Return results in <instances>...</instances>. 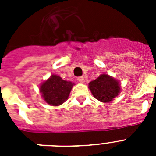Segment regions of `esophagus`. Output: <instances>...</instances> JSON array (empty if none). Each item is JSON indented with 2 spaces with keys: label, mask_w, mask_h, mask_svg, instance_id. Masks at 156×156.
<instances>
[{
  "label": "esophagus",
  "mask_w": 156,
  "mask_h": 156,
  "mask_svg": "<svg viewBox=\"0 0 156 156\" xmlns=\"http://www.w3.org/2000/svg\"><path fill=\"white\" fill-rule=\"evenodd\" d=\"M78 82L81 83H84V82H85V79H84V78H83V77H78Z\"/></svg>",
  "instance_id": "obj_1"
}]
</instances>
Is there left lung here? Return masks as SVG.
<instances>
[{
	"label": "left lung",
	"mask_w": 156,
	"mask_h": 156,
	"mask_svg": "<svg viewBox=\"0 0 156 156\" xmlns=\"http://www.w3.org/2000/svg\"><path fill=\"white\" fill-rule=\"evenodd\" d=\"M93 96L102 103H109L121 92V84L113 77L102 73L88 84Z\"/></svg>",
	"instance_id": "1"
}]
</instances>
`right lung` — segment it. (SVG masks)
<instances>
[{"mask_svg": "<svg viewBox=\"0 0 156 156\" xmlns=\"http://www.w3.org/2000/svg\"><path fill=\"white\" fill-rule=\"evenodd\" d=\"M74 83L63 80L59 75L52 74L41 83L40 91L45 102L52 106H59L68 99Z\"/></svg>", "mask_w": 156, "mask_h": 156, "instance_id": "right-lung-1", "label": "right lung"}]
</instances>
